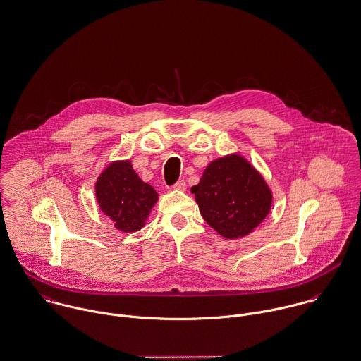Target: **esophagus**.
Returning <instances> with one entry per match:
<instances>
[{
    "label": "esophagus",
    "instance_id": "esophagus-1",
    "mask_svg": "<svg viewBox=\"0 0 361 361\" xmlns=\"http://www.w3.org/2000/svg\"><path fill=\"white\" fill-rule=\"evenodd\" d=\"M173 188H174L176 191H185V188H187V185H185V181H184V180H180V181H177V183L173 185Z\"/></svg>",
    "mask_w": 361,
    "mask_h": 361
}]
</instances>
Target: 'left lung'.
<instances>
[{"label":"left lung","instance_id":"1","mask_svg":"<svg viewBox=\"0 0 361 361\" xmlns=\"http://www.w3.org/2000/svg\"><path fill=\"white\" fill-rule=\"evenodd\" d=\"M191 192L205 221L228 240L252 233L268 216L274 198L265 178L237 153L211 161Z\"/></svg>","mask_w":361,"mask_h":361}]
</instances>
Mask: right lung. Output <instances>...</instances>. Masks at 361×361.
<instances>
[{"label": "right lung", "mask_w": 361, "mask_h": 361, "mask_svg": "<svg viewBox=\"0 0 361 361\" xmlns=\"http://www.w3.org/2000/svg\"><path fill=\"white\" fill-rule=\"evenodd\" d=\"M100 211L123 233L141 230L159 200L152 185L144 183L130 160L111 161L94 185Z\"/></svg>", "instance_id": "add662e5"}]
</instances>
